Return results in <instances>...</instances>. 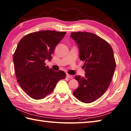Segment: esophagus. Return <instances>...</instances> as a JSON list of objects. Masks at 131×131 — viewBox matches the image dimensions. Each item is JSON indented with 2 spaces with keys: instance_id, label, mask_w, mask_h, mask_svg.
Returning <instances> with one entry per match:
<instances>
[{
  "instance_id": "esophagus-1",
  "label": "esophagus",
  "mask_w": 131,
  "mask_h": 131,
  "mask_svg": "<svg viewBox=\"0 0 131 131\" xmlns=\"http://www.w3.org/2000/svg\"><path fill=\"white\" fill-rule=\"evenodd\" d=\"M66 76H67V78H69V79H72L73 78V76H72V75H71L67 74V75H66Z\"/></svg>"
}]
</instances>
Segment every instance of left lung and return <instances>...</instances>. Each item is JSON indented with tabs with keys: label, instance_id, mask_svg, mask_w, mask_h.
I'll list each match as a JSON object with an SVG mask.
<instances>
[{
	"label": "left lung",
	"instance_id": "8db88e82",
	"mask_svg": "<svg viewBox=\"0 0 131 131\" xmlns=\"http://www.w3.org/2000/svg\"><path fill=\"white\" fill-rule=\"evenodd\" d=\"M71 37L79 49L80 59L84 61V77L75 76L79 87L73 94L82 102L95 101L106 92L116 68L111 45L96 34L89 32H72Z\"/></svg>",
	"mask_w": 131,
	"mask_h": 131
}]
</instances>
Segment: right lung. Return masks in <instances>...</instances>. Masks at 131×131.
<instances>
[{"label": "right lung", "instance_id": "add662e5", "mask_svg": "<svg viewBox=\"0 0 131 131\" xmlns=\"http://www.w3.org/2000/svg\"><path fill=\"white\" fill-rule=\"evenodd\" d=\"M66 33L54 30L33 32L18 42L13 56L17 80L22 90L34 100L44 98L66 77L63 71H55L45 63L52 59L55 47Z\"/></svg>", "mask_w": 131, "mask_h": 131}]
</instances>
